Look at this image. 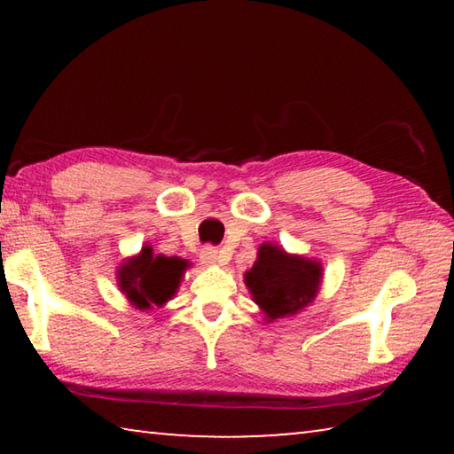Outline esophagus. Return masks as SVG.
Instances as JSON below:
<instances>
[{
	"label": "esophagus",
	"mask_w": 454,
	"mask_h": 454,
	"mask_svg": "<svg viewBox=\"0 0 454 454\" xmlns=\"http://www.w3.org/2000/svg\"><path fill=\"white\" fill-rule=\"evenodd\" d=\"M200 258H202L204 264H218L220 262V252L214 246H204L202 252H200Z\"/></svg>",
	"instance_id": "34e87169"
}]
</instances>
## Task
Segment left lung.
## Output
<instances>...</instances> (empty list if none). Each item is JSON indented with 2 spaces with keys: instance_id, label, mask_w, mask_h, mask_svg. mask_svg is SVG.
<instances>
[{
  "instance_id": "obj_1",
  "label": "left lung",
  "mask_w": 454,
  "mask_h": 454,
  "mask_svg": "<svg viewBox=\"0 0 454 454\" xmlns=\"http://www.w3.org/2000/svg\"><path fill=\"white\" fill-rule=\"evenodd\" d=\"M322 266L318 260L288 254L280 246L264 242L254 266L244 274L252 301L268 322L301 312L318 294Z\"/></svg>"
}]
</instances>
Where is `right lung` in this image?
Here are the masks:
<instances>
[{
    "instance_id": "right-lung-1",
    "label": "right lung",
    "mask_w": 454,
    "mask_h": 454,
    "mask_svg": "<svg viewBox=\"0 0 454 454\" xmlns=\"http://www.w3.org/2000/svg\"><path fill=\"white\" fill-rule=\"evenodd\" d=\"M188 266L178 256L153 254L152 246L145 244L140 254L128 258L118 268V286L134 309L152 310L174 298Z\"/></svg>"
}]
</instances>
